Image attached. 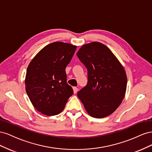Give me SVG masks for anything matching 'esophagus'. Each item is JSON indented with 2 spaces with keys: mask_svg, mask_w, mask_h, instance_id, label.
Returning a JSON list of instances; mask_svg holds the SVG:
<instances>
[{
  "mask_svg": "<svg viewBox=\"0 0 152 152\" xmlns=\"http://www.w3.org/2000/svg\"><path fill=\"white\" fill-rule=\"evenodd\" d=\"M73 93H74L75 94V93H77L78 88H77V87H73Z\"/></svg>",
  "mask_w": 152,
  "mask_h": 152,
  "instance_id": "esophagus-1",
  "label": "esophagus"
}]
</instances>
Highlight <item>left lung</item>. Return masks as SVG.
Instances as JSON below:
<instances>
[{"instance_id":"obj_1","label":"left lung","mask_w":152,"mask_h":152,"mask_svg":"<svg viewBox=\"0 0 152 152\" xmlns=\"http://www.w3.org/2000/svg\"><path fill=\"white\" fill-rule=\"evenodd\" d=\"M77 56L87 70L88 82L77 96L90 116L104 118L113 113L125 96L127 75L117 57L99 42L82 45Z\"/></svg>"}]
</instances>
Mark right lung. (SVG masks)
<instances>
[{
	"instance_id": "add662e5",
	"label": "right lung",
	"mask_w": 152,
	"mask_h": 152,
	"mask_svg": "<svg viewBox=\"0 0 152 152\" xmlns=\"http://www.w3.org/2000/svg\"><path fill=\"white\" fill-rule=\"evenodd\" d=\"M77 46L69 43H50L35 55L27 68L25 89L31 104L48 116L60 113L73 89L66 82L65 68Z\"/></svg>"
}]
</instances>
